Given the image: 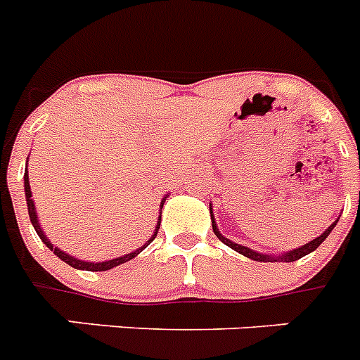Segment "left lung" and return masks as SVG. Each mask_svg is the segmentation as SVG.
Masks as SVG:
<instances>
[{
	"instance_id": "left-lung-1",
	"label": "left lung",
	"mask_w": 360,
	"mask_h": 360,
	"mask_svg": "<svg viewBox=\"0 0 360 360\" xmlns=\"http://www.w3.org/2000/svg\"><path fill=\"white\" fill-rule=\"evenodd\" d=\"M210 217H212V228H214V233L219 237V240H221V243H224V245H226L228 248L236 250L237 254L245 255V257L252 259V261H257V262H293V261H297V259L304 257V255L311 254L314 250H317L319 245H323L324 239H326V237L330 236L331 230H333V228H335V224L339 223V217H337L335 221H333V223H331L330 226H328L326 230H324V232L321 233V236L315 237V239L310 240V243H306V245L299 246V248L290 250V252H283V254H274V255H271V254H261V252H255V250L248 248V246L237 245V243L230 240V239H228V237H224L223 233L219 232L217 223H215V217H214V208H212V205H210Z\"/></svg>"
}]
</instances>
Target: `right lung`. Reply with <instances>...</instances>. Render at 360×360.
Returning <instances> with one entry per match:
<instances>
[{
    "label": "right lung",
    "instance_id": "1",
    "mask_svg": "<svg viewBox=\"0 0 360 360\" xmlns=\"http://www.w3.org/2000/svg\"><path fill=\"white\" fill-rule=\"evenodd\" d=\"M27 162H29V159H27ZM25 198H27V208H29V215H30V223H32L34 230H36V233L39 236V239L43 240V245L46 246V248L50 250V252H54L56 255H58L61 261H65L68 264V266L72 268H76V270H86V271H106V270H110V268H115V266H120V264H123V262H128V261H132L136 255H139L143 252V250L146 248V246L152 243V240L155 239V236H158L159 232V224H161V215H159L158 219V224H155V230L154 233L150 236V239L146 240L145 245L141 246V248H137L134 250V252H130V254L127 255H121V257H115V259H110V261H101V262H92V261H83V259H77L74 257V255L67 254V252H63V250H59L58 246H54L52 243H50L49 237L45 236V232H43V228L41 224H39V219H37V212H36V205H34V199H32V190H30V183H29V170L25 168ZM168 198V193L165 195V198L161 199V205H159V208L162 210V205H165V201H167ZM161 214V212H159Z\"/></svg>",
    "mask_w": 360,
    "mask_h": 360
}]
</instances>
